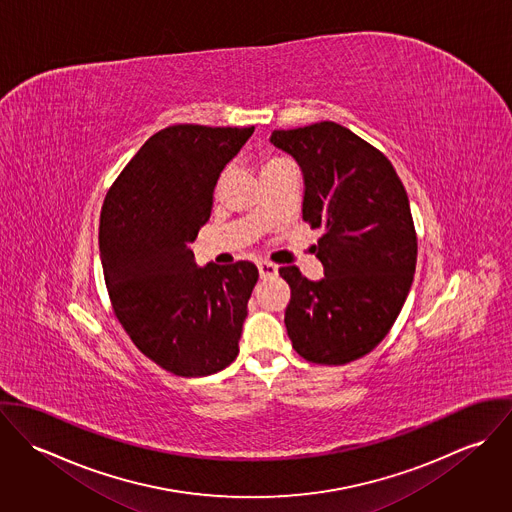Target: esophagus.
Masks as SVG:
<instances>
[{
    "label": "esophagus",
    "mask_w": 512,
    "mask_h": 512,
    "mask_svg": "<svg viewBox=\"0 0 512 512\" xmlns=\"http://www.w3.org/2000/svg\"><path fill=\"white\" fill-rule=\"evenodd\" d=\"M258 272H260V278H264V280L274 278V276H278V266L262 260V262H258Z\"/></svg>",
    "instance_id": "esophagus-1"
}]
</instances>
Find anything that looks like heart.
I'll list each match as a JSON object with an SVG mask.
<instances>
[{"mask_svg": "<svg viewBox=\"0 0 512 512\" xmlns=\"http://www.w3.org/2000/svg\"><path fill=\"white\" fill-rule=\"evenodd\" d=\"M282 161H288V159H282V157H272V159H266V161H264V165H262V171H266L268 167H272V165H278V163H282ZM222 181H224V173L220 175L219 181H217V185H215V195H219L220 187H222Z\"/></svg>", "mask_w": 512, "mask_h": 512, "instance_id": "heart-1", "label": "heart"}]
</instances>
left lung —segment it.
I'll return each mask as SVG.
<instances>
[{"label":"left lung","mask_w":512,"mask_h":512,"mask_svg":"<svg viewBox=\"0 0 512 512\" xmlns=\"http://www.w3.org/2000/svg\"><path fill=\"white\" fill-rule=\"evenodd\" d=\"M270 142L301 167L303 220L323 228L325 278L280 268L288 335L305 361L347 365L386 337L410 292L418 240L406 189L386 155L341 124L274 130Z\"/></svg>","instance_id":"8db88e82"}]
</instances>
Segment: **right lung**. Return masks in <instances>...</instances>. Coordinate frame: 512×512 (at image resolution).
<instances>
[{
  "label": "right lung",
  "mask_w": 512,
  "mask_h": 512,
  "mask_svg": "<svg viewBox=\"0 0 512 512\" xmlns=\"http://www.w3.org/2000/svg\"><path fill=\"white\" fill-rule=\"evenodd\" d=\"M252 132L169 126L132 157L102 205L98 242L114 313L147 359L177 376L215 374L238 355L258 268H199L191 242L211 217L224 165Z\"/></svg>",
  "instance_id": "right-lung-1"
}]
</instances>
